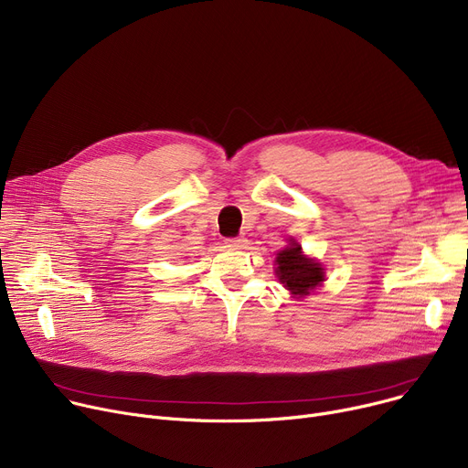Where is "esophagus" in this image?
Masks as SVG:
<instances>
[{
    "label": "esophagus",
    "mask_w": 468,
    "mask_h": 468,
    "mask_svg": "<svg viewBox=\"0 0 468 468\" xmlns=\"http://www.w3.org/2000/svg\"><path fill=\"white\" fill-rule=\"evenodd\" d=\"M226 244H228L229 249H235V250H239V249H244V247H247V239H242V237L226 239Z\"/></svg>",
    "instance_id": "obj_1"
}]
</instances>
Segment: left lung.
Here are the masks:
<instances>
[{
    "label": "left lung",
    "instance_id": "obj_1",
    "mask_svg": "<svg viewBox=\"0 0 468 468\" xmlns=\"http://www.w3.org/2000/svg\"><path fill=\"white\" fill-rule=\"evenodd\" d=\"M275 273L279 281L284 284L286 290L293 298H305L311 292H314L318 286H323L326 275L324 267L307 258L302 252L300 244L290 239L288 247L282 249L275 258Z\"/></svg>",
    "mask_w": 468,
    "mask_h": 468
}]
</instances>
